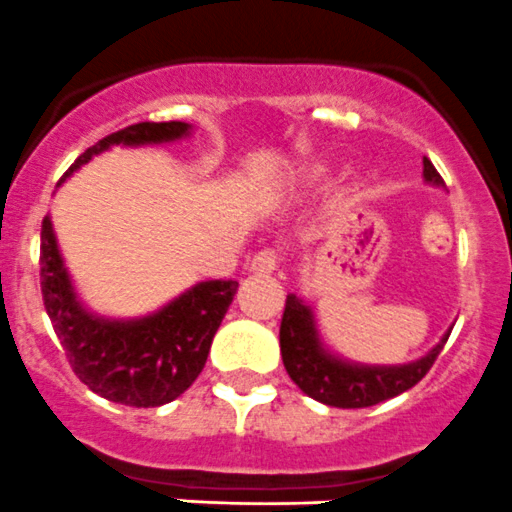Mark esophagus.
Instances as JSON below:
<instances>
[{
  "mask_svg": "<svg viewBox=\"0 0 512 512\" xmlns=\"http://www.w3.org/2000/svg\"><path fill=\"white\" fill-rule=\"evenodd\" d=\"M276 266H279V256H276V251L264 248V251H259L256 256H253L248 269H251L253 274H274Z\"/></svg>",
  "mask_w": 512,
  "mask_h": 512,
  "instance_id": "1",
  "label": "esophagus"
}]
</instances>
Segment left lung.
<instances>
[{
    "label": "left lung",
    "mask_w": 512,
    "mask_h": 512,
    "mask_svg": "<svg viewBox=\"0 0 512 512\" xmlns=\"http://www.w3.org/2000/svg\"><path fill=\"white\" fill-rule=\"evenodd\" d=\"M422 178L430 186H445L435 165L427 158H422ZM450 332L452 329H447L430 352L422 354L420 359H412V362H352V359H344L342 354H337L324 342L319 321H316L309 301L289 294L286 296L284 319H281L279 342L286 372H289V377L294 379L301 392L309 394L321 405L339 407V410H359V407L379 405L384 399H392L415 387L430 372Z\"/></svg>",
    "instance_id": "8db88e82"
}]
</instances>
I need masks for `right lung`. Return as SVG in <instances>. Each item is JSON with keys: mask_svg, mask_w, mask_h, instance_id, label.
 <instances>
[{"mask_svg": "<svg viewBox=\"0 0 512 512\" xmlns=\"http://www.w3.org/2000/svg\"><path fill=\"white\" fill-rule=\"evenodd\" d=\"M191 133L193 125L178 120L130 125L87 148L60 183L113 145H163ZM40 279L45 309L80 382L128 407L168 405L196 382L238 289L231 279L198 281L150 314L128 319L95 314L72 284L50 216L42 221Z\"/></svg>", "mask_w": 512, "mask_h": 512, "instance_id": "add662e5", "label": "right lung"}]
</instances>
